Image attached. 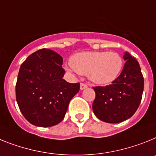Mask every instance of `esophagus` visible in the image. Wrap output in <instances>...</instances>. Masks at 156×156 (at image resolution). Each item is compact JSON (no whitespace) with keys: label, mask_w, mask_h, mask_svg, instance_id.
I'll list each match as a JSON object with an SVG mask.
<instances>
[{"label":"esophagus","mask_w":156,"mask_h":156,"mask_svg":"<svg viewBox=\"0 0 156 156\" xmlns=\"http://www.w3.org/2000/svg\"><path fill=\"white\" fill-rule=\"evenodd\" d=\"M87 88V85L85 84V83H81L80 85V90H85V89Z\"/></svg>","instance_id":"34e87169"}]
</instances>
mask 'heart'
<instances>
[{"instance_id":"heart-1","label":"heart","mask_w":156,"mask_h":156,"mask_svg":"<svg viewBox=\"0 0 156 156\" xmlns=\"http://www.w3.org/2000/svg\"><path fill=\"white\" fill-rule=\"evenodd\" d=\"M122 67V58L116 52L83 51L72 56L66 70L86 74L96 84L106 85L116 79Z\"/></svg>"}]
</instances>
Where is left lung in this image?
<instances>
[{
  "label": "left lung",
  "instance_id": "obj_1",
  "mask_svg": "<svg viewBox=\"0 0 156 156\" xmlns=\"http://www.w3.org/2000/svg\"><path fill=\"white\" fill-rule=\"evenodd\" d=\"M125 66L119 77L106 86L94 87L93 110L99 120L116 124L133 116L140 104L144 77L137 60L125 52Z\"/></svg>",
  "mask_w": 156,
  "mask_h": 156
}]
</instances>
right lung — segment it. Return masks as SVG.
<instances>
[{"mask_svg":"<svg viewBox=\"0 0 156 156\" xmlns=\"http://www.w3.org/2000/svg\"><path fill=\"white\" fill-rule=\"evenodd\" d=\"M62 58L40 49L21 64L16 85L18 106L26 120L38 127H51L63 120L68 105L80 89L64 80Z\"/></svg>","mask_w":156,"mask_h":156,"instance_id":"obj_1","label":"right lung"}]
</instances>
